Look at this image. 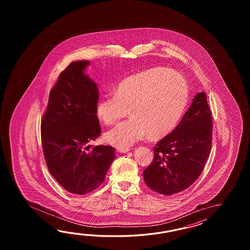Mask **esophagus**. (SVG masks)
<instances>
[{
	"label": "esophagus",
	"instance_id": "obj_1",
	"mask_svg": "<svg viewBox=\"0 0 250 250\" xmlns=\"http://www.w3.org/2000/svg\"><path fill=\"white\" fill-rule=\"evenodd\" d=\"M118 152H120V153H127V152H129V149H118Z\"/></svg>",
	"mask_w": 250,
	"mask_h": 250
}]
</instances>
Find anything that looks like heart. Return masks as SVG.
<instances>
[{
  "label": "heart",
  "mask_w": 250,
  "mask_h": 250,
  "mask_svg": "<svg viewBox=\"0 0 250 250\" xmlns=\"http://www.w3.org/2000/svg\"><path fill=\"white\" fill-rule=\"evenodd\" d=\"M188 93L186 79L174 69L154 68L128 76L113 95L102 97L96 104V116L106 125L129 112V120L104 134L105 142L128 149L148 134L152 138L165 137L180 122Z\"/></svg>",
  "instance_id": "obj_1"
}]
</instances>
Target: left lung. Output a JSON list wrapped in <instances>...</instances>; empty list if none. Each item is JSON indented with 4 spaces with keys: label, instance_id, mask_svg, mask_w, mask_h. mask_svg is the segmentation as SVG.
Wrapping results in <instances>:
<instances>
[{
    "label": "left lung",
    "instance_id": "1",
    "mask_svg": "<svg viewBox=\"0 0 250 250\" xmlns=\"http://www.w3.org/2000/svg\"><path fill=\"white\" fill-rule=\"evenodd\" d=\"M212 133L211 111L200 92L175 129L156 144L154 160L143 172L149 188L169 196L191 186L208 159Z\"/></svg>",
    "mask_w": 250,
    "mask_h": 250
}]
</instances>
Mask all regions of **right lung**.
I'll list each match as a JSON object with an SVG mask.
<instances>
[{
  "instance_id": "1",
  "label": "right lung",
  "mask_w": 250,
  "mask_h": 250,
  "mask_svg": "<svg viewBox=\"0 0 250 250\" xmlns=\"http://www.w3.org/2000/svg\"><path fill=\"white\" fill-rule=\"evenodd\" d=\"M88 61L73 62L52 88L41 123L48 170L66 190L85 195L104 181L115 158L110 146L88 143L101 133L96 106L98 88L85 70Z\"/></svg>"
}]
</instances>
